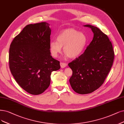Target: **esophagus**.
Segmentation results:
<instances>
[{
  "label": "esophagus",
  "instance_id": "1",
  "mask_svg": "<svg viewBox=\"0 0 124 124\" xmlns=\"http://www.w3.org/2000/svg\"><path fill=\"white\" fill-rule=\"evenodd\" d=\"M67 63H64V62H60V66L61 68H64L67 66Z\"/></svg>",
  "mask_w": 124,
  "mask_h": 124
}]
</instances>
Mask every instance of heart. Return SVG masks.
<instances>
[{"label":"heart","mask_w":124,"mask_h":124,"mask_svg":"<svg viewBox=\"0 0 124 124\" xmlns=\"http://www.w3.org/2000/svg\"><path fill=\"white\" fill-rule=\"evenodd\" d=\"M87 41L84 33L74 29H68L59 33L57 41H50L49 50L53 57H57L63 47V52L68 57L75 58L83 52Z\"/></svg>","instance_id":"heart-1"}]
</instances>
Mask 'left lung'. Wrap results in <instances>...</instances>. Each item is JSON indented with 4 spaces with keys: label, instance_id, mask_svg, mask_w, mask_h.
I'll return each instance as SVG.
<instances>
[{
    "label": "left lung",
    "instance_id": "obj_1",
    "mask_svg": "<svg viewBox=\"0 0 124 124\" xmlns=\"http://www.w3.org/2000/svg\"><path fill=\"white\" fill-rule=\"evenodd\" d=\"M91 29L93 38L84 53L68 63L72 70L70 79L72 88L78 93L93 92L104 83L111 70L114 58L112 44L108 36L97 27Z\"/></svg>",
    "mask_w": 124,
    "mask_h": 124
}]
</instances>
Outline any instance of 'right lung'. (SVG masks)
Returning a JSON list of instances; mask_svg holds the SVG:
<instances>
[{"instance_id":"obj_1","label":"right lung","mask_w":124,"mask_h":124,"mask_svg":"<svg viewBox=\"0 0 124 124\" xmlns=\"http://www.w3.org/2000/svg\"><path fill=\"white\" fill-rule=\"evenodd\" d=\"M51 30L47 22L27 25L14 38L9 49V67L17 83L28 93H43L50 83L52 72L60 68L50 55Z\"/></svg>"}]
</instances>
